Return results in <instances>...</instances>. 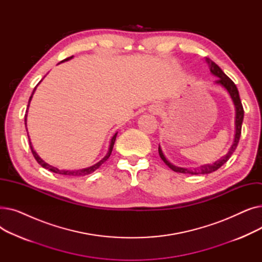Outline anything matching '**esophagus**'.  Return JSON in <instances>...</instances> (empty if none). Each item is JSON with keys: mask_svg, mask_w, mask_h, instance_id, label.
<instances>
[{"mask_svg": "<svg viewBox=\"0 0 262 262\" xmlns=\"http://www.w3.org/2000/svg\"><path fill=\"white\" fill-rule=\"evenodd\" d=\"M155 113H156V114H158V113H159V109H158V108H156V109H155Z\"/></svg>", "mask_w": 262, "mask_h": 262, "instance_id": "1", "label": "esophagus"}]
</instances>
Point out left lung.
I'll list each match as a JSON object with an SVG mask.
<instances>
[{
    "label": "left lung",
    "mask_w": 262,
    "mask_h": 262,
    "mask_svg": "<svg viewBox=\"0 0 262 262\" xmlns=\"http://www.w3.org/2000/svg\"><path fill=\"white\" fill-rule=\"evenodd\" d=\"M206 62L208 63V67L210 69V72L219 77V79L215 80V84L221 85L222 87H224L227 92L229 93L230 98L233 102V105H235L236 108V121H235V127H236V134H235V138H233V142L230 146V148L228 149V153L223 156L221 159H219L217 161H215L212 164H205V166L199 167V168H193V169H186V168H181V167H176L174 164H172L166 157H164L160 145L158 146V153L160 158L163 160V162L167 164V166L173 170L174 172L177 173H184V174H191V175H198V174H209L212 173L214 171H216L219 168H221L223 164L230 158L231 154L235 152V149L239 143L240 140V136H241V128H242V122H243V117H244V110H243V106L240 100L239 96V91L237 89V86L220 68L215 62H213L210 58L206 57Z\"/></svg>",
    "instance_id": "obj_1"
}]
</instances>
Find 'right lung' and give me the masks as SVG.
<instances>
[{
    "mask_svg": "<svg viewBox=\"0 0 262 262\" xmlns=\"http://www.w3.org/2000/svg\"><path fill=\"white\" fill-rule=\"evenodd\" d=\"M73 56H71V57H68V58H66V59H63L62 61H60V62H63V61H67V60H70L71 58H72ZM43 79V78H42ZM42 79H41L40 81H42ZM40 81L38 82L37 84V86L40 84ZM37 86L34 88V90H33V93H32V95H31V98H30V101H29V105H27V109H26V115H25V117H24V121H25V127H26V118H27V110H29V107H30V103H31V101H32V98H33V94L35 93V90H36V88H37ZM27 130V129H26ZM117 135H118V133H116L115 135H114V137L112 138V140H110V144H109V148H108V152H107V154L105 155V157L102 159V160H100L98 163H95V164H93V166H91V167H89V168H86V169H81V170H59V169H57V168H55V167H53V166H50L49 163H47L46 161H43L42 159H41L39 156H38V154L35 152L34 150V148H33V145H32V143H31V140H30V138H29V140H30V146H31V149H32V153H33V155H34V157H35V159L37 160V162L40 164L41 167L42 168H45V169H47V170H50V171H52V172H54V173H57V174H61V175H69V176H85V175H88V174H90V173H92V172H94L95 170H98L102 164L109 158V156H110V154H112V152H113V148H114V144H115V141H116V138H117ZM27 136H29V133H27ZM30 137V136H29Z\"/></svg>",
    "mask_w": 262,
    "mask_h": 262,
    "instance_id": "obj_1",
    "label": "right lung"
}]
</instances>
